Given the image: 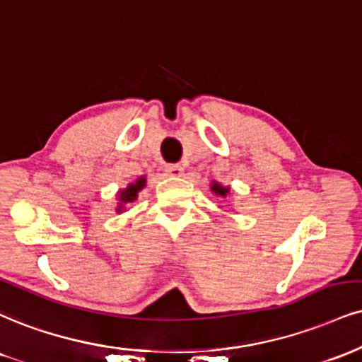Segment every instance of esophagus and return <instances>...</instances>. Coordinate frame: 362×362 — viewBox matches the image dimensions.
Segmentation results:
<instances>
[{"label":"esophagus","instance_id":"esophagus-1","mask_svg":"<svg viewBox=\"0 0 362 362\" xmlns=\"http://www.w3.org/2000/svg\"><path fill=\"white\" fill-rule=\"evenodd\" d=\"M165 172H167V175L170 177H184V167L182 165H168L167 168H165Z\"/></svg>","mask_w":362,"mask_h":362}]
</instances>
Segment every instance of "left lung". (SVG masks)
I'll return each instance as SVG.
<instances>
[{
	"instance_id": "left-lung-1",
	"label": "left lung",
	"mask_w": 362,
	"mask_h": 362,
	"mask_svg": "<svg viewBox=\"0 0 362 362\" xmlns=\"http://www.w3.org/2000/svg\"><path fill=\"white\" fill-rule=\"evenodd\" d=\"M211 192L216 195V197H228L230 194V187L229 185H223L221 182L217 180H212L211 182Z\"/></svg>"
}]
</instances>
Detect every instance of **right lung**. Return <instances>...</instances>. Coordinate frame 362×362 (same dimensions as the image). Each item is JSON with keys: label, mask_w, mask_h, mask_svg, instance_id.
<instances>
[{"label": "right lung", "mask_w": 362, "mask_h": 362, "mask_svg": "<svg viewBox=\"0 0 362 362\" xmlns=\"http://www.w3.org/2000/svg\"><path fill=\"white\" fill-rule=\"evenodd\" d=\"M146 187V177L141 175L138 177L134 182H129L124 189H119L116 194V212L121 214V212L126 211V204H133L134 200L138 199V194L141 192Z\"/></svg>", "instance_id": "right-lung-1"}]
</instances>
